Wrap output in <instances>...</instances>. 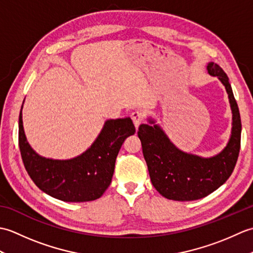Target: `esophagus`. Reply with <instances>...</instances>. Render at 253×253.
Listing matches in <instances>:
<instances>
[{"label":"esophagus","mask_w":253,"mask_h":253,"mask_svg":"<svg viewBox=\"0 0 253 253\" xmlns=\"http://www.w3.org/2000/svg\"><path fill=\"white\" fill-rule=\"evenodd\" d=\"M131 118L133 121V124H135V126L138 127L143 122L144 115H143V113L141 111H135V112L131 113Z\"/></svg>","instance_id":"obj_1"}]
</instances>
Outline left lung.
I'll return each mask as SVG.
<instances>
[{
	"label": "left lung",
	"instance_id": "8db88e82",
	"mask_svg": "<svg viewBox=\"0 0 253 253\" xmlns=\"http://www.w3.org/2000/svg\"><path fill=\"white\" fill-rule=\"evenodd\" d=\"M207 69L211 76H216L225 85L232 107V135L222 152L212 158L186 153L170 142L162 128L155 125L151 118L150 125L141 124L139 126L138 137L152 185L169 200H198L215 191L232 175L239 155L241 121L232 85L227 75L217 64L209 63Z\"/></svg>",
	"mask_w": 253,
	"mask_h": 253
}]
</instances>
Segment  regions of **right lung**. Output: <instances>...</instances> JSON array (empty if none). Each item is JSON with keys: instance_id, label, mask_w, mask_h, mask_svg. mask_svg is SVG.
<instances>
[{"instance_id": "right-lung-1", "label": "right lung", "mask_w": 253, "mask_h": 253, "mask_svg": "<svg viewBox=\"0 0 253 253\" xmlns=\"http://www.w3.org/2000/svg\"><path fill=\"white\" fill-rule=\"evenodd\" d=\"M135 131L129 117L107 120L83 154L71 160L46 159L36 153L27 141L20 111L18 143L27 173L39 189L62 201L85 202L99 199L110 186L122 144Z\"/></svg>"}]
</instances>
